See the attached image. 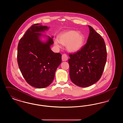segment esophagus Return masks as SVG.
Masks as SVG:
<instances>
[{"instance_id":"esophagus-1","label":"esophagus","mask_w":123,"mask_h":123,"mask_svg":"<svg viewBox=\"0 0 123 123\" xmlns=\"http://www.w3.org/2000/svg\"><path fill=\"white\" fill-rule=\"evenodd\" d=\"M68 56L67 55V54H63L62 56V61H66L68 60Z\"/></svg>"}]
</instances>
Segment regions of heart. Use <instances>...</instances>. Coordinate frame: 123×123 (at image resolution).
Returning a JSON list of instances; mask_svg holds the SVG:
<instances>
[{"mask_svg": "<svg viewBox=\"0 0 123 123\" xmlns=\"http://www.w3.org/2000/svg\"><path fill=\"white\" fill-rule=\"evenodd\" d=\"M59 41L63 45H66L67 50L70 52H76L80 50L85 42V37L77 31L71 30L60 35ZM59 41H55L57 46H59Z\"/></svg>", "mask_w": 123, "mask_h": 123, "instance_id": "1", "label": "heart"}]
</instances>
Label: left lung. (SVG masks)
Listing matches in <instances>:
<instances>
[{
	"mask_svg": "<svg viewBox=\"0 0 123 123\" xmlns=\"http://www.w3.org/2000/svg\"><path fill=\"white\" fill-rule=\"evenodd\" d=\"M87 42L76 53L69 54L70 77L80 87H87L99 80L104 70L107 57L105 43L90 26Z\"/></svg>",
	"mask_w": 123,
	"mask_h": 123,
	"instance_id": "1",
	"label": "left lung"
}]
</instances>
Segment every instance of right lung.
<instances>
[{"mask_svg": "<svg viewBox=\"0 0 123 123\" xmlns=\"http://www.w3.org/2000/svg\"><path fill=\"white\" fill-rule=\"evenodd\" d=\"M48 29L46 26L39 24L32 25L18 45L17 59L20 70L26 82L35 88L48 86L62 61V55L50 49L53 44V37H48L46 43L40 40L41 34L39 32Z\"/></svg>", "mask_w": 123, "mask_h": 123, "instance_id": "right-lung-1", "label": "right lung"}]
</instances>
